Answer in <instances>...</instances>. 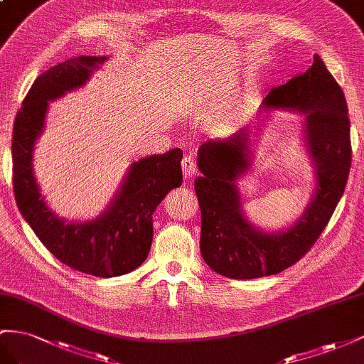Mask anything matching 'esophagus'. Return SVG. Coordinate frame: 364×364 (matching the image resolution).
Returning a JSON list of instances; mask_svg holds the SVG:
<instances>
[{
    "label": "esophagus",
    "mask_w": 364,
    "mask_h": 364,
    "mask_svg": "<svg viewBox=\"0 0 364 364\" xmlns=\"http://www.w3.org/2000/svg\"><path fill=\"white\" fill-rule=\"evenodd\" d=\"M181 168H183L184 178H186V180L192 178V176H193L195 172H196V166H195V161H193L192 155H186V157L183 159V161H181Z\"/></svg>",
    "instance_id": "1"
}]
</instances>
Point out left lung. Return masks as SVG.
I'll return each instance as SVG.
<instances>
[{"mask_svg": "<svg viewBox=\"0 0 364 364\" xmlns=\"http://www.w3.org/2000/svg\"><path fill=\"white\" fill-rule=\"evenodd\" d=\"M261 109L296 111L305 117L304 139L316 189L293 225L262 232L244 215L236 183L253 163L250 131L242 128L224 140L201 144L196 166L203 175L195 180L201 209L200 248L205 264L230 279L277 274L305 256L334 213L350 169L346 99L318 55L302 75L269 91Z\"/></svg>", "mask_w": 364, "mask_h": 364, "instance_id": "8db88e82", "label": "left lung"}]
</instances>
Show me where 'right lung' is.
<instances>
[{
	"mask_svg": "<svg viewBox=\"0 0 364 364\" xmlns=\"http://www.w3.org/2000/svg\"><path fill=\"white\" fill-rule=\"evenodd\" d=\"M107 56H77L38 76L14 124V191L18 209L47 250L62 264L96 277H116L140 267L152 244V213L183 183V151L175 148L134 161L107 210L91 221H67L47 205L33 172L48 102L84 87Z\"/></svg>",
	"mask_w": 364,
	"mask_h": 364,
	"instance_id": "obj_1",
	"label": "right lung"
}]
</instances>
